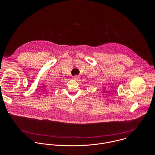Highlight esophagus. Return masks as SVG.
I'll return each instance as SVG.
<instances>
[{"instance_id": "esophagus-1", "label": "esophagus", "mask_w": 155, "mask_h": 155, "mask_svg": "<svg viewBox=\"0 0 155 155\" xmlns=\"http://www.w3.org/2000/svg\"><path fill=\"white\" fill-rule=\"evenodd\" d=\"M79 78H80V77L78 75H74V76H73V78L74 80H78V79H79Z\"/></svg>"}]
</instances>
